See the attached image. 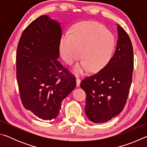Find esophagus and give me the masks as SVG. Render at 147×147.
<instances>
[{"label": "esophagus", "mask_w": 147, "mask_h": 147, "mask_svg": "<svg viewBox=\"0 0 147 147\" xmlns=\"http://www.w3.org/2000/svg\"><path fill=\"white\" fill-rule=\"evenodd\" d=\"M76 80V86L79 87L80 84V79L78 77H77Z\"/></svg>", "instance_id": "obj_1"}]
</instances>
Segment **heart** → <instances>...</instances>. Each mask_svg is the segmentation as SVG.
I'll return each instance as SVG.
<instances>
[{"instance_id":"obj_1","label":"heart","mask_w":147,"mask_h":147,"mask_svg":"<svg viewBox=\"0 0 147 147\" xmlns=\"http://www.w3.org/2000/svg\"><path fill=\"white\" fill-rule=\"evenodd\" d=\"M115 47V37L105 26L96 22L85 21L77 24L71 34L67 33L62 36L59 51L67 64L73 63L81 54L83 60L74 68L76 73L89 69L95 73L109 63Z\"/></svg>"}]
</instances>
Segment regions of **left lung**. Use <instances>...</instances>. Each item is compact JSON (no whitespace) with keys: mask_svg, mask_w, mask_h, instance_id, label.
I'll use <instances>...</instances> for the list:
<instances>
[{"mask_svg":"<svg viewBox=\"0 0 147 147\" xmlns=\"http://www.w3.org/2000/svg\"><path fill=\"white\" fill-rule=\"evenodd\" d=\"M115 54L98 73L87 76L80 88L86 92L85 112L94 123L107 122L123 110L132 80L134 53L128 34L118 26Z\"/></svg>","mask_w":147,"mask_h":147,"instance_id":"1","label":"left lung"}]
</instances>
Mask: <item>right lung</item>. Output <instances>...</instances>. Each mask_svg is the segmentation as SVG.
Returning <instances> with one entry per match:
<instances>
[{"label": "right lung", "mask_w": 147, "mask_h": 147, "mask_svg": "<svg viewBox=\"0 0 147 147\" xmlns=\"http://www.w3.org/2000/svg\"><path fill=\"white\" fill-rule=\"evenodd\" d=\"M61 28L47 16L34 20L20 38L16 76L23 106L43 120L59 114L61 102L76 87V78L58 61Z\"/></svg>", "instance_id": "1"}]
</instances>
